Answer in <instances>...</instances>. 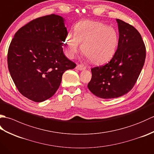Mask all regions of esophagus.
<instances>
[{"instance_id":"34e87169","label":"esophagus","mask_w":154,"mask_h":154,"mask_svg":"<svg viewBox=\"0 0 154 154\" xmlns=\"http://www.w3.org/2000/svg\"><path fill=\"white\" fill-rule=\"evenodd\" d=\"M76 69L78 70L82 71V70H85L86 69V67H85V65L83 64H77V65L76 66Z\"/></svg>"}]
</instances>
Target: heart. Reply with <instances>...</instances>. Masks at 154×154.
<instances>
[{
  "mask_svg": "<svg viewBox=\"0 0 154 154\" xmlns=\"http://www.w3.org/2000/svg\"><path fill=\"white\" fill-rule=\"evenodd\" d=\"M66 53L73 57L81 45L83 54L91 62L103 63L112 57L119 44L115 29L102 22L85 20L76 24L74 34H68L64 41Z\"/></svg>",
  "mask_w": 154,
  "mask_h": 154,
  "instance_id": "b5f03b06",
  "label": "heart"
}]
</instances>
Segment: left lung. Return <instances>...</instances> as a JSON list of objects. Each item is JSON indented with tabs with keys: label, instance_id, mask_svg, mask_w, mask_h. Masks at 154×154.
I'll return each instance as SVG.
<instances>
[{
	"label": "left lung",
	"instance_id": "left-lung-1",
	"mask_svg": "<svg viewBox=\"0 0 154 154\" xmlns=\"http://www.w3.org/2000/svg\"><path fill=\"white\" fill-rule=\"evenodd\" d=\"M119 32L117 50L106 64L91 69L88 88L101 99H114L134 86L144 65L146 46L139 32L128 23L116 20Z\"/></svg>",
	"mask_w": 154,
	"mask_h": 154
}]
</instances>
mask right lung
Returning a JSON list of instances; mask_svg holds the SVG:
<instances>
[{"mask_svg":"<svg viewBox=\"0 0 154 154\" xmlns=\"http://www.w3.org/2000/svg\"><path fill=\"white\" fill-rule=\"evenodd\" d=\"M63 21L54 14L35 18L16 32L9 45L12 79L19 92L34 102L53 96L64 72L76 67L63 54L62 46L68 34Z\"/></svg>","mask_w":154,"mask_h":154,"instance_id":"add662e5","label":"right lung"}]
</instances>
